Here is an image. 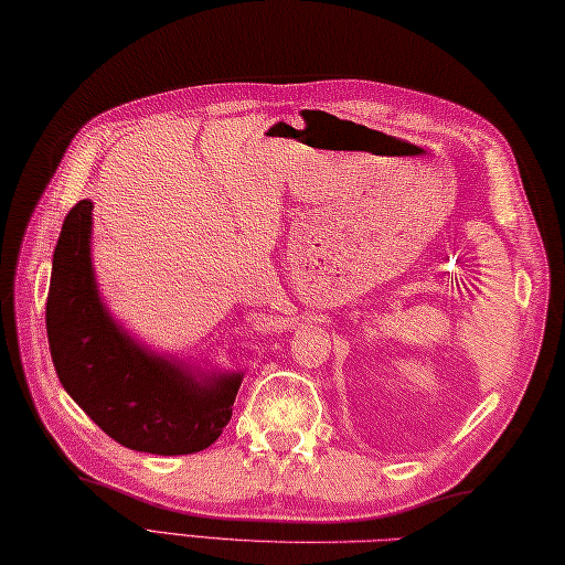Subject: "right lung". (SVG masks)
<instances>
[{
	"instance_id": "right-lung-1",
	"label": "right lung",
	"mask_w": 565,
	"mask_h": 565,
	"mask_svg": "<svg viewBox=\"0 0 565 565\" xmlns=\"http://www.w3.org/2000/svg\"><path fill=\"white\" fill-rule=\"evenodd\" d=\"M93 204L78 201L53 250L46 300L51 359L68 396L125 448L152 455L206 450L226 428L243 374H194L154 354L103 305L90 260Z\"/></svg>"
}]
</instances>
